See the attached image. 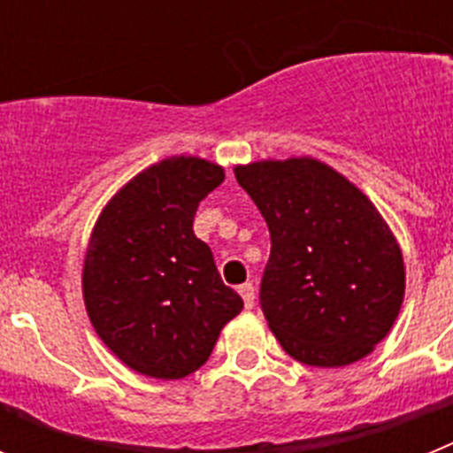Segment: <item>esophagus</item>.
I'll use <instances>...</instances> for the list:
<instances>
[{"mask_svg": "<svg viewBox=\"0 0 453 453\" xmlns=\"http://www.w3.org/2000/svg\"><path fill=\"white\" fill-rule=\"evenodd\" d=\"M240 297L245 299V308H254V299H256V292H254V286L251 283H242V286L238 288Z\"/></svg>", "mask_w": 453, "mask_h": 453, "instance_id": "esophagus-1", "label": "esophagus"}]
</instances>
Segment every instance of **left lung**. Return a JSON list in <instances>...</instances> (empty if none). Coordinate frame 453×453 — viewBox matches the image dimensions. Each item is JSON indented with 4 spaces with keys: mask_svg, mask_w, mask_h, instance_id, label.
<instances>
[{
    "mask_svg": "<svg viewBox=\"0 0 453 453\" xmlns=\"http://www.w3.org/2000/svg\"><path fill=\"white\" fill-rule=\"evenodd\" d=\"M234 172L270 229L261 308L283 351L313 367L372 354L406 290L402 250L374 203L311 156Z\"/></svg>",
    "mask_w": 453,
    "mask_h": 453,
    "instance_id": "8db88e82",
    "label": "left lung"
}]
</instances>
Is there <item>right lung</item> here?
Listing matches in <instances>:
<instances>
[{
  "label": "right lung",
  "instance_id": "right-lung-1",
  "mask_svg": "<svg viewBox=\"0 0 453 453\" xmlns=\"http://www.w3.org/2000/svg\"><path fill=\"white\" fill-rule=\"evenodd\" d=\"M224 181L218 163L170 156L108 199L83 258V302L104 345L151 379H183L242 311L192 219Z\"/></svg>",
  "mask_w": 453,
  "mask_h": 453
}]
</instances>
